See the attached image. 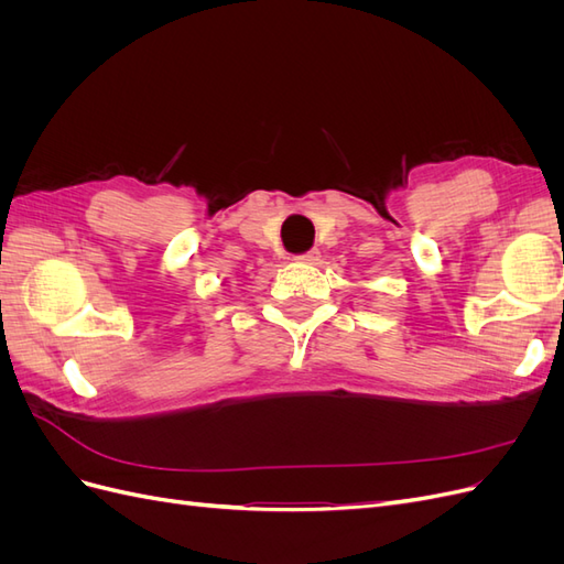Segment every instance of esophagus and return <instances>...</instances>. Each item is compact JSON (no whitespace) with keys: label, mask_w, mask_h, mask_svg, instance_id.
<instances>
[{"label":"esophagus","mask_w":564,"mask_h":564,"mask_svg":"<svg viewBox=\"0 0 564 564\" xmlns=\"http://www.w3.org/2000/svg\"><path fill=\"white\" fill-rule=\"evenodd\" d=\"M317 259H319L317 251H305V253H299L294 261H299V263H315Z\"/></svg>","instance_id":"esophagus-1"}]
</instances>
